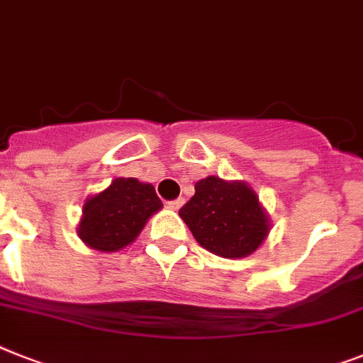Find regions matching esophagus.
Here are the masks:
<instances>
[{
  "label": "esophagus",
  "mask_w": 363,
  "mask_h": 363,
  "mask_svg": "<svg viewBox=\"0 0 363 363\" xmlns=\"http://www.w3.org/2000/svg\"><path fill=\"white\" fill-rule=\"evenodd\" d=\"M182 206H184V199H178V200H172V202H169V209H172V211H178Z\"/></svg>",
  "instance_id": "esophagus-1"
}]
</instances>
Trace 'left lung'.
I'll return each mask as SVG.
<instances>
[{"label":"left lung","instance_id":"left-lung-1","mask_svg":"<svg viewBox=\"0 0 363 363\" xmlns=\"http://www.w3.org/2000/svg\"><path fill=\"white\" fill-rule=\"evenodd\" d=\"M200 247L215 256L241 259L254 254L271 232V218L247 182L208 176L179 209Z\"/></svg>","mask_w":363,"mask_h":363}]
</instances>
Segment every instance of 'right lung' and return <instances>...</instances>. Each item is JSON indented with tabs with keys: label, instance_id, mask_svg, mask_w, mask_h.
Returning a JSON list of instances; mask_svg holds the SVG:
<instances>
[{
	"label": "right lung",
	"instance_id": "right-lung-1",
	"mask_svg": "<svg viewBox=\"0 0 363 363\" xmlns=\"http://www.w3.org/2000/svg\"><path fill=\"white\" fill-rule=\"evenodd\" d=\"M163 208L152 184L115 178L83 203L77 238L98 252H118L139 238L148 218Z\"/></svg>",
	"mask_w": 363,
	"mask_h": 363
}]
</instances>
